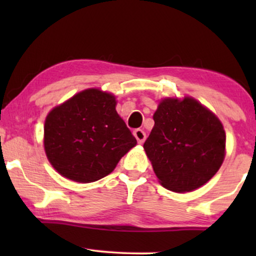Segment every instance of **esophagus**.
Here are the masks:
<instances>
[{
    "label": "esophagus",
    "mask_w": 256,
    "mask_h": 256,
    "mask_svg": "<svg viewBox=\"0 0 256 256\" xmlns=\"http://www.w3.org/2000/svg\"><path fill=\"white\" fill-rule=\"evenodd\" d=\"M134 136L136 138V140H138V142L140 143V144H142L143 142H144V140L146 138V132L142 130V129H135L134 130Z\"/></svg>",
    "instance_id": "esophagus-1"
}]
</instances>
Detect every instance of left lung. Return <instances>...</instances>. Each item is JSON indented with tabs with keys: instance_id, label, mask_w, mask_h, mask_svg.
Returning <instances> with one entry per match:
<instances>
[{
	"instance_id": "8db88e82",
	"label": "left lung",
	"mask_w": 256,
	"mask_h": 256,
	"mask_svg": "<svg viewBox=\"0 0 256 256\" xmlns=\"http://www.w3.org/2000/svg\"><path fill=\"white\" fill-rule=\"evenodd\" d=\"M143 148L168 190L188 192L214 176L225 157L222 122L192 98L164 99Z\"/></svg>"
}]
</instances>
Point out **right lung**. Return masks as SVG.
Returning <instances> with one entry per match:
<instances>
[{"label": "right lung", "mask_w": 256, "mask_h": 256, "mask_svg": "<svg viewBox=\"0 0 256 256\" xmlns=\"http://www.w3.org/2000/svg\"><path fill=\"white\" fill-rule=\"evenodd\" d=\"M115 104L112 94L90 88L50 112L44 124L45 152L62 176L79 183L99 180L136 146Z\"/></svg>", "instance_id": "add662e5"}]
</instances>
